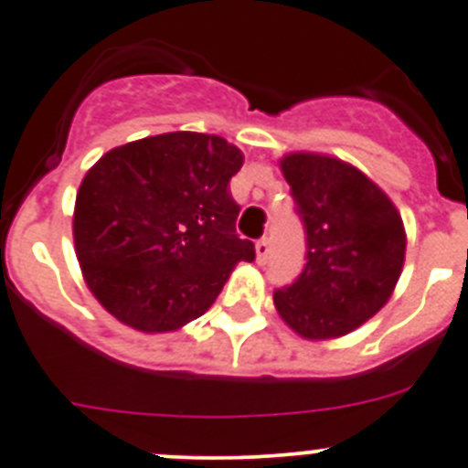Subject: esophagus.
Returning <instances> with one entry per match:
<instances>
[{"label": "esophagus", "instance_id": "obj_1", "mask_svg": "<svg viewBox=\"0 0 468 468\" xmlns=\"http://www.w3.org/2000/svg\"><path fill=\"white\" fill-rule=\"evenodd\" d=\"M255 250H258V262H267V258H270V253H271L270 239L267 237L260 239V241L255 243Z\"/></svg>", "mask_w": 468, "mask_h": 468}]
</instances>
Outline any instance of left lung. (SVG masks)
Returning a JSON list of instances; mask_svg holds the SVG:
<instances>
[{
	"label": "left lung",
	"mask_w": 468,
	"mask_h": 468,
	"mask_svg": "<svg viewBox=\"0 0 468 468\" xmlns=\"http://www.w3.org/2000/svg\"><path fill=\"white\" fill-rule=\"evenodd\" d=\"M304 234L307 264L274 291L279 316L304 340H333L373 318L394 292L405 260L399 210L351 164L295 152L281 159Z\"/></svg>",
	"instance_id": "left-lung-1"
}]
</instances>
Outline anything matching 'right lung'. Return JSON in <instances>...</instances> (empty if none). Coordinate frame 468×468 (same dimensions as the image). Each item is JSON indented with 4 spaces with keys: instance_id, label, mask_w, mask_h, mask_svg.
<instances>
[{
    "instance_id": "1",
    "label": "right lung",
    "mask_w": 468,
    "mask_h": 468,
    "mask_svg": "<svg viewBox=\"0 0 468 468\" xmlns=\"http://www.w3.org/2000/svg\"><path fill=\"white\" fill-rule=\"evenodd\" d=\"M241 166V150L220 135L176 131L114 147L86 173L74 250L112 316L171 333L208 312L237 262H253L229 192Z\"/></svg>"
}]
</instances>
